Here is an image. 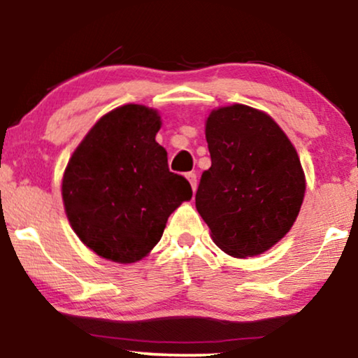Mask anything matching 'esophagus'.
Wrapping results in <instances>:
<instances>
[{
  "mask_svg": "<svg viewBox=\"0 0 358 358\" xmlns=\"http://www.w3.org/2000/svg\"><path fill=\"white\" fill-rule=\"evenodd\" d=\"M185 178H187L190 185H192V190L195 192V190H197V174H195V173H187V174H185Z\"/></svg>",
  "mask_w": 358,
  "mask_h": 358,
  "instance_id": "esophagus-1",
  "label": "esophagus"
}]
</instances>
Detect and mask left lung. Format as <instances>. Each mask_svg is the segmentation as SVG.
Masks as SVG:
<instances>
[{"instance_id": "obj_1", "label": "left lung", "mask_w": 358, "mask_h": 358, "mask_svg": "<svg viewBox=\"0 0 358 358\" xmlns=\"http://www.w3.org/2000/svg\"><path fill=\"white\" fill-rule=\"evenodd\" d=\"M205 138L212 166L195 194L200 217L229 256L266 252L290 231L305 197L295 146L271 115L243 104L212 110Z\"/></svg>"}]
</instances>
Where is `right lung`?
<instances>
[{
    "mask_svg": "<svg viewBox=\"0 0 358 358\" xmlns=\"http://www.w3.org/2000/svg\"><path fill=\"white\" fill-rule=\"evenodd\" d=\"M161 117L127 104L101 117L71 155L63 174L66 217L97 256L131 264L163 236L169 215L192 197L182 176L171 173L155 140Z\"/></svg>",
    "mask_w": 358,
    "mask_h": 358,
    "instance_id": "obj_1",
    "label": "right lung"
}]
</instances>
